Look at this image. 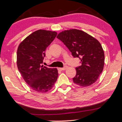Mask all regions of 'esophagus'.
<instances>
[{"label": "esophagus", "mask_w": 122, "mask_h": 122, "mask_svg": "<svg viewBox=\"0 0 122 122\" xmlns=\"http://www.w3.org/2000/svg\"><path fill=\"white\" fill-rule=\"evenodd\" d=\"M66 68H67V66L65 65V66L63 67H59V68H58V70L61 71H63V70H65Z\"/></svg>", "instance_id": "1"}]
</instances>
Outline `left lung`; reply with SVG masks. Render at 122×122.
<instances>
[{
	"instance_id": "left-lung-1",
	"label": "left lung",
	"mask_w": 122,
	"mask_h": 122,
	"mask_svg": "<svg viewBox=\"0 0 122 122\" xmlns=\"http://www.w3.org/2000/svg\"><path fill=\"white\" fill-rule=\"evenodd\" d=\"M57 38L67 47L74 58H79L81 65L76 67L75 83L82 87L92 85L102 72L105 55L97 39L83 31L70 29L60 33Z\"/></svg>"
}]
</instances>
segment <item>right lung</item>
Segmentation results:
<instances>
[{
  "label": "right lung",
  "mask_w": 122,
  "mask_h": 122,
  "mask_svg": "<svg viewBox=\"0 0 122 122\" xmlns=\"http://www.w3.org/2000/svg\"><path fill=\"white\" fill-rule=\"evenodd\" d=\"M57 35L55 31L38 30L26 37L18 47V70L27 85L37 92L49 91L57 81V69L41 65L46 49Z\"/></svg>",
  "instance_id": "right-lung-1"
}]
</instances>
